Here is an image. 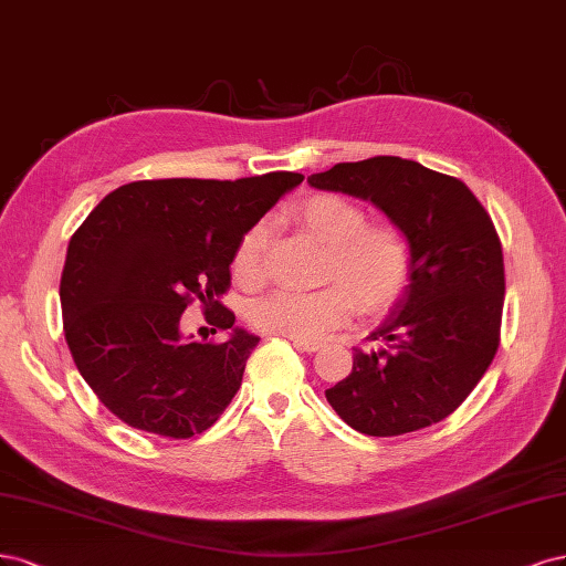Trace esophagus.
Returning <instances> with one entry per match:
<instances>
[{
	"label": "esophagus",
	"mask_w": 566,
	"mask_h": 566,
	"mask_svg": "<svg viewBox=\"0 0 566 566\" xmlns=\"http://www.w3.org/2000/svg\"><path fill=\"white\" fill-rule=\"evenodd\" d=\"M294 348L301 350V353H315L322 348L319 340H301V338H294Z\"/></svg>",
	"instance_id": "1"
}]
</instances>
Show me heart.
Here are the masks:
<instances>
[{
	"instance_id": "b5f03b06",
	"label": "heart",
	"mask_w": 566,
	"mask_h": 566,
	"mask_svg": "<svg viewBox=\"0 0 566 566\" xmlns=\"http://www.w3.org/2000/svg\"><path fill=\"white\" fill-rule=\"evenodd\" d=\"M296 221L326 244L322 282L315 291L277 289L256 301L249 317L256 329L286 338L315 340L338 329L355 313L388 310L409 284L411 242L392 221H367L353 199L315 192L294 209ZM270 223L244 230L232 253V272L244 284H259L265 270Z\"/></svg>"
}]
</instances>
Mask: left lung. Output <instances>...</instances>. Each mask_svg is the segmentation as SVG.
Masks as SVG:
<instances>
[{"mask_svg": "<svg viewBox=\"0 0 566 566\" xmlns=\"http://www.w3.org/2000/svg\"><path fill=\"white\" fill-rule=\"evenodd\" d=\"M319 190L369 199L411 242V275L390 317L326 390L345 423L397 437L440 423L475 390L501 343L503 249L463 180L402 157L343 161L307 176Z\"/></svg>", "mask_w": 566, "mask_h": 566, "instance_id": "8db88e82", "label": "left lung"}]
</instances>
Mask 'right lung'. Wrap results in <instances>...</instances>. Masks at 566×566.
I'll list each match as a JSON object with an SVG mask.
<instances>
[{
  "instance_id": "1",
  "label": "right lung",
  "mask_w": 566,
  "mask_h": 566,
  "mask_svg": "<svg viewBox=\"0 0 566 566\" xmlns=\"http://www.w3.org/2000/svg\"><path fill=\"white\" fill-rule=\"evenodd\" d=\"M303 180L272 171L237 180H136L101 199L70 237L61 275L63 332L82 378L119 421L188 440L211 428L242 386L259 338L221 305L240 237ZM203 303L197 344L179 317Z\"/></svg>"
}]
</instances>
